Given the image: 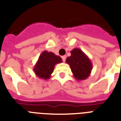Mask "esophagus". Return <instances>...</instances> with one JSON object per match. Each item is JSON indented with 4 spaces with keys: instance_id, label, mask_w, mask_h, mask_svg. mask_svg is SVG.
I'll return each mask as SVG.
<instances>
[{
    "instance_id": "esophagus-1",
    "label": "esophagus",
    "mask_w": 121,
    "mask_h": 121,
    "mask_svg": "<svg viewBox=\"0 0 121 121\" xmlns=\"http://www.w3.org/2000/svg\"><path fill=\"white\" fill-rule=\"evenodd\" d=\"M61 58H62V60L63 62H65V60H66V56H61Z\"/></svg>"
}]
</instances>
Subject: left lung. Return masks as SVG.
I'll list each match as a JSON object with an SVG mask.
<instances>
[{
    "instance_id": "8db88e82",
    "label": "left lung",
    "mask_w": 121,
    "mask_h": 121,
    "mask_svg": "<svg viewBox=\"0 0 121 121\" xmlns=\"http://www.w3.org/2000/svg\"><path fill=\"white\" fill-rule=\"evenodd\" d=\"M70 53L71 56L66 58V62L70 65L75 78L78 81L86 79L93 67L90 58L79 48H74Z\"/></svg>"
}]
</instances>
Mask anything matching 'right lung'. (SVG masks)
<instances>
[{
	"label": "right lung",
	"mask_w": 121,
	"mask_h": 121,
	"mask_svg": "<svg viewBox=\"0 0 121 121\" xmlns=\"http://www.w3.org/2000/svg\"><path fill=\"white\" fill-rule=\"evenodd\" d=\"M61 62L62 59L60 56H57L52 52L44 51L39 56L33 70L38 77L48 80L51 77L55 65Z\"/></svg>",
	"instance_id": "obj_1"
}]
</instances>
